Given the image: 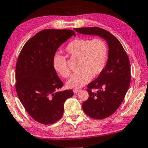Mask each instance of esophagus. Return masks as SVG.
Returning <instances> with one entry per match:
<instances>
[{"label": "esophagus", "mask_w": 148, "mask_h": 148, "mask_svg": "<svg viewBox=\"0 0 148 148\" xmlns=\"http://www.w3.org/2000/svg\"><path fill=\"white\" fill-rule=\"evenodd\" d=\"M79 91H80V89H74L73 90V92L75 93V94H77V93L79 92Z\"/></svg>", "instance_id": "1"}]
</instances>
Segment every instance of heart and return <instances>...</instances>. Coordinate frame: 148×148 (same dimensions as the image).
<instances>
[{"mask_svg":"<svg viewBox=\"0 0 148 148\" xmlns=\"http://www.w3.org/2000/svg\"><path fill=\"white\" fill-rule=\"evenodd\" d=\"M68 56L78 59L77 71L67 81L70 88H78L85 85L92 78L99 76L103 71L107 60V46L99 38L89 40L79 38L72 40L65 47ZM53 66L64 78L70 76L71 72L67 67L65 57L56 53L53 57Z\"/></svg>","mask_w":148,"mask_h":148,"instance_id":"heart-1","label":"heart"}]
</instances>
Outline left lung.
<instances>
[{"instance_id": "1", "label": "left lung", "mask_w": 148, "mask_h": 148, "mask_svg": "<svg viewBox=\"0 0 148 148\" xmlns=\"http://www.w3.org/2000/svg\"><path fill=\"white\" fill-rule=\"evenodd\" d=\"M74 29L81 34L97 36L107 43V63L99 77L87 85L89 97L82 105L88 116L106 119L119 108L129 88L131 74L128 57L119 40L105 29L97 27ZM94 89L97 90L96 92Z\"/></svg>"}]
</instances>
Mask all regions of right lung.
<instances>
[{
  "label": "right lung",
  "instance_id": "right-lung-1",
  "mask_svg": "<svg viewBox=\"0 0 148 148\" xmlns=\"http://www.w3.org/2000/svg\"><path fill=\"white\" fill-rule=\"evenodd\" d=\"M75 36L70 29H44L24 45L16 66V90L29 115L39 123L51 124L60 120L71 90L60 91L63 82L53 66L59 47Z\"/></svg>",
  "mask_w": 148,
  "mask_h": 148
}]
</instances>
